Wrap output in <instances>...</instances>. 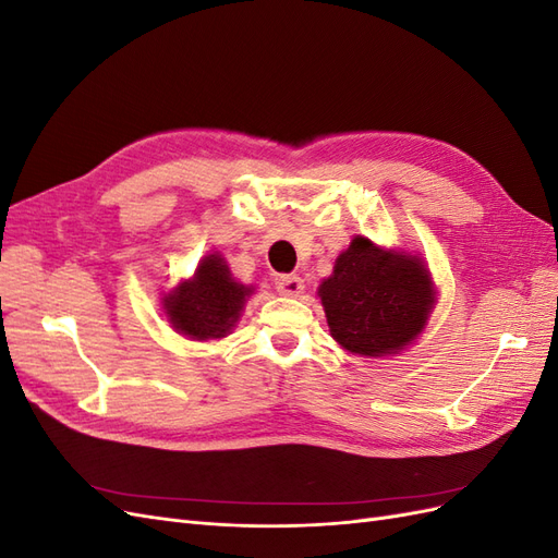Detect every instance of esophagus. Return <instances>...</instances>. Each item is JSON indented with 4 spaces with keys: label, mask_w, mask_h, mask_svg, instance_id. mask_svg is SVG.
<instances>
[{
    "label": "esophagus",
    "mask_w": 558,
    "mask_h": 558,
    "mask_svg": "<svg viewBox=\"0 0 558 558\" xmlns=\"http://www.w3.org/2000/svg\"><path fill=\"white\" fill-rule=\"evenodd\" d=\"M277 291L286 298H298L302 291H305V281L298 275H283L277 279Z\"/></svg>",
    "instance_id": "obj_1"
}]
</instances>
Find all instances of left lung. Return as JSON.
<instances>
[{
	"instance_id": "obj_1",
	"label": "left lung",
	"mask_w": 558,
	"mask_h": 558,
	"mask_svg": "<svg viewBox=\"0 0 558 558\" xmlns=\"http://www.w3.org/2000/svg\"><path fill=\"white\" fill-rule=\"evenodd\" d=\"M332 340L353 356H396L418 340L435 310L437 289L421 253L386 248L353 234L320 281Z\"/></svg>"
}]
</instances>
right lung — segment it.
<instances>
[{"instance_id":"obj_1","label":"right lung","mask_w":558,"mask_h":558,"mask_svg":"<svg viewBox=\"0 0 558 558\" xmlns=\"http://www.w3.org/2000/svg\"><path fill=\"white\" fill-rule=\"evenodd\" d=\"M253 293V286L232 277L221 253L209 251L197 263L193 277L181 279L174 289L160 293V302L174 332L193 342H209L223 340L234 330Z\"/></svg>"}]
</instances>
